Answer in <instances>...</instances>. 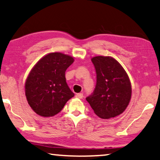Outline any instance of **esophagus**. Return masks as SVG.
Returning <instances> with one entry per match:
<instances>
[{
  "mask_svg": "<svg viewBox=\"0 0 160 160\" xmlns=\"http://www.w3.org/2000/svg\"><path fill=\"white\" fill-rule=\"evenodd\" d=\"M82 97H83V94L82 93H78V94H76V98L82 99Z\"/></svg>",
  "mask_w": 160,
  "mask_h": 160,
  "instance_id": "34e87169",
  "label": "esophagus"
}]
</instances>
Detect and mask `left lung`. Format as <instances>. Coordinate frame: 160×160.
Wrapping results in <instances>:
<instances>
[{
    "label": "left lung",
    "instance_id": "1",
    "mask_svg": "<svg viewBox=\"0 0 160 160\" xmlns=\"http://www.w3.org/2000/svg\"><path fill=\"white\" fill-rule=\"evenodd\" d=\"M91 60L95 68L97 82L93 92L86 98V100L99 118H115L122 113L130 102V80L115 58L96 56Z\"/></svg>",
    "mask_w": 160,
    "mask_h": 160
}]
</instances>
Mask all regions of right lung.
Masks as SVG:
<instances>
[{"label": "right lung", "instance_id": "add662e5", "mask_svg": "<svg viewBox=\"0 0 160 160\" xmlns=\"http://www.w3.org/2000/svg\"><path fill=\"white\" fill-rule=\"evenodd\" d=\"M74 58L61 52H51L34 65L25 85L30 108L38 115L52 117L62 110L74 93L68 87L65 71Z\"/></svg>", "mask_w": 160, "mask_h": 160}]
</instances>
